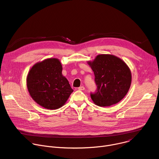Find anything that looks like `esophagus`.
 <instances>
[{
    "instance_id": "esophagus-1",
    "label": "esophagus",
    "mask_w": 159,
    "mask_h": 159,
    "mask_svg": "<svg viewBox=\"0 0 159 159\" xmlns=\"http://www.w3.org/2000/svg\"><path fill=\"white\" fill-rule=\"evenodd\" d=\"M78 89H79V90H84L85 89V87H84V86H81V87H79V88H78Z\"/></svg>"
}]
</instances>
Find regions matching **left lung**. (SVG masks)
Masks as SVG:
<instances>
[{"label": "left lung", "mask_w": 159, "mask_h": 159, "mask_svg": "<svg viewBox=\"0 0 159 159\" xmlns=\"http://www.w3.org/2000/svg\"><path fill=\"white\" fill-rule=\"evenodd\" d=\"M95 75L96 92L90 94L93 102L107 107L117 104L128 93L131 83V72L127 64L116 56L101 54L88 61Z\"/></svg>", "instance_id": "1"}]
</instances>
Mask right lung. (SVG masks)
<instances>
[{"instance_id":"1","label":"right lung","mask_w":159,"mask_h":159,"mask_svg":"<svg viewBox=\"0 0 159 159\" xmlns=\"http://www.w3.org/2000/svg\"><path fill=\"white\" fill-rule=\"evenodd\" d=\"M26 84L32 99L47 109L61 107L74 91L62 74L60 60L55 58L35 63L28 74Z\"/></svg>"}]
</instances>
